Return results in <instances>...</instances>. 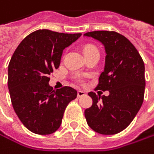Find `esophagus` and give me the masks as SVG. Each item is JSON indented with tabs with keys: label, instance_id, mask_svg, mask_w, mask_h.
Returning a JSON list of instances; mask_svg holds the SVG:
<instances>
[{
	"label": "esophagus",
	"instance_id": "1",
	"mask_svg": "<svg viewBox=\"0 0 154 154\" xmlns=\"http://www.w3.org/2000/svg\"><path fill=\"white\" fill-rule=\"evenodd\" d=\"M86 95H87V93L85 91H82V90H79L78 91V97H84Z\"/></svg>",
	"mask_w": 154,
	"mask_h": 154
}]
</instances>
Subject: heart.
<instances>
[{
    "mask_svg": "<svg viewBox=\"0 0 154 154\" xmlns=\"http://www.w3.org/2000/svg\"><path fill=\"white\" fill-rule=\"evenodd\" d=\"M84 52H85L86 55H88V54H90V53H93V52H99V50H98V48H97L96 46H94V45H88V46L85 47ZM73 79H74V81H75V83L80 84V85H83V84L85 83L84 79L82 78V76H81L80 75H74V76H73Z\"/></svg>",
    "mask_w": 154,
    "mask_h": 154,
    "instance_id": "heart-1",
    "label": "heart"
}]
</instances>
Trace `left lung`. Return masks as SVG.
Wrapping results in <instances>:
<instances>
[{"instance_id":"1","label":"left lung","mask_w":154,"mask_h":154,"mask_svg":"<svg viewBox=\"0 0 154 154\" xmlns=\"http://www.w3.org/2000/svg\"><path fill=\"white\" fill-rule=\"evenodd\" d=\"M85 36L105 45L106 66L96 90L109 91L108 97L88 93L93 104L85 110L87 123L98 134H116L131 124L143 105L144 63L132 42L118 32L96 30Z\"/></svg>"}]
</instances>
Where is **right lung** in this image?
<instances>
[{"mask_svg":"<svg viewBox=\"0 0 154 154\" xmlns=\"http://www.w3.org/2000/svg\"><path fill=\"white\" fill-rule=\"evenodd\" d=\"M80 36L38 29L20 43L11 58L8 88L11 104L23 125L34 134L56 132L66 107L78 96L70 87L54 90L48 81L59 66L64 48Z\"/></svg>","mask_w":154,"mask_h":154,"instance_id":"1","label":"right lung"}]
</instances>
